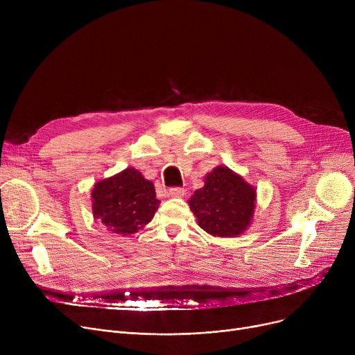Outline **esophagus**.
I'll use <instances>...</instances> for the list:
<instances>
[{"instance_id":"1","label":"esophagus","mask_w":355,"mask_h":355,"mask_svg":"<svg viewBox=\"0 0 355 355\" xmlns=\"http://www.w3.org/2000/svg\"><path fill=\"white\" fill-rule=\"evenodd\" d=\"M185 194V189L184 187H171L170 189V196L171 197H182Z\"/></svg>"}]
</instances>
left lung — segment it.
<instances>
[{
    "mask_svg": "<svg viewBox=\"0 0 355 355\" xmlns=\"http://www.w3.org/2000/svg\"><path fill=\"white\" fill-rule=\"evenodd\" d=\"M254 200L252 185L227 166H217L189 202L202 230L218 237H234L249 227Z\"/></svg>",
    "mask_w": 355,
    "mask_h": 355,
    "instance_id": "1",
    "label": "left lung"
}]
</instances>
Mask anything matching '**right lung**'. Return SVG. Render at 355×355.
Instances as JSON below:
<instances>
[{
	"label": "right lung",
	"instance_id": "1",
	"mask_svg": "<svg viewBox=\"0 0 355 355\" xmlns=\"http://www.w3.org/2000/svg\"><path fill=\"white\" fill-rule=\"evenodd\" d=\"M93 217L110 232L134 234L153 220L159 200L151 181L135 168L102 180L92 191Z\"/></svg>",
	"mask_w": 355,
	"mask_h": 355
}]
</instances>
